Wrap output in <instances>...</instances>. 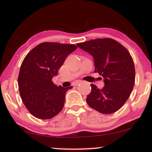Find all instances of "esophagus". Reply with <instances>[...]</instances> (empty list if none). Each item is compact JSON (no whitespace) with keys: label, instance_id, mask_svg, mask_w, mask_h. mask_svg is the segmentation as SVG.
<instances>
[{"label":"esophagus","instance_id":"1","mask_svg":"<svg viewBox=\"0 0 152 152\" xmlns=\"http://www.w3.org/2000/svg\"><path fill=\"white\" fill-rule=\"evenodd\" d=\"M81 83V81H76L74 83V86H78V85L80 84V83Z\"/></svg>","mask_w":152,"mask_h":152}]
</instances>
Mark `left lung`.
<instances>
[{
  "instance_id": "1",
  "label": "left lung",
  "mask_w": 152,
  "mask_h": 152,
  "mask_svg": "<svg viewBox=\"0 0 152 152\" xmlns=\"http://www.w3.org/2000/svg\"><path fill=\"white\" fill-rule=\"evenodd\" d=\"M76 45L93 56L94 72L104 78L102 89L91 84L87 104L102 114L116 112L129 97L135 83V68L130 53L111 38H98Z\"/></svg>"
}]
</instances>
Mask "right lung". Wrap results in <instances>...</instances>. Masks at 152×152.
<instances>
[{"label":"right lung","instance_id":"1","mask_svg":"<svg viewBox=\"0 0 152 152\" xmlns=\"http://www.w3.org/2000/svg\"><path fill=\"white\" fill-rule=\"evenodd\" d=\"M76 48L73 44L45 42L26 55L19 71L18 88L24 105L35 117L49 119L62 110L66 93L73 86H57L52 78Z\"/></svg>","mask_w":152,"mask_h":152}]
</instances>
